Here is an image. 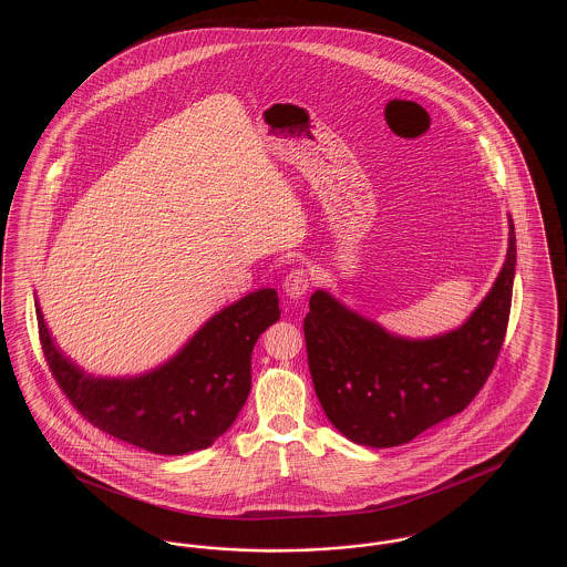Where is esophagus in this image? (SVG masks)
Wrapping results in <instances>:
<instances>
[{"mask_svg": "<svg viewBox=\"0 0 567 567\" xmlns=\"http://www.w3.org/2000/svg\"><path fill=\"white\" fill-rule=\"evenodd\" d=\"M310 285H312V278H310V274L303 270V268L289 271L287 278L282 280V289H285V293L291 297V299H299V297L306 296L308 289H310Z\"/></svg>", "mask_w": 567, "mask_h": 567, "instance_id": "1", "label": "esophagus"}]
</instances>
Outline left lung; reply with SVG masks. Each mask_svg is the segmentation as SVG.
<instances>
[{
	"label": "left lung",
	"instance_id": "left-lung-1",
	"mask_svg": "<svg viewBox=\"0 0 567 567\" xmlns=\"http://www.w3.org/2000/svg\"><path fill=\"white\" fill-rule=\"evenodd\" d=\"M491 291L446 333L412 340L319 289L303 319L308 365L331 425L354 444L389 449L458 414L483 389L502 351L513 301L516 236Z\"/></svg>",
	"mask_w": 567,
	"mask_h": 567
}]
</instances>
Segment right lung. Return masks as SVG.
Masks as SVG:
<instances>
[{"label": "right lung", "instance_id": "right-lung-1", "mask_svg": "<svg viewBox=\"0 0 567 567\" xmlns=\"http://www.w3.org/2000/svg\"><path fill=\"white\" fill-rule=\"evenodd\" d=\"M35 317L56 384L91 425L155 455H187L234 425L250 393V354L280 308L274 289L248 293L210 317L159 368L123 378L86 374L63 354L38 297Z\"/></svg>", "mask_w": 567, "mask_h": 567}]
</instances>
